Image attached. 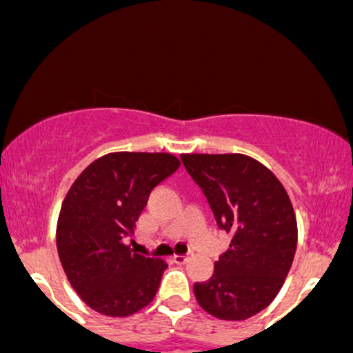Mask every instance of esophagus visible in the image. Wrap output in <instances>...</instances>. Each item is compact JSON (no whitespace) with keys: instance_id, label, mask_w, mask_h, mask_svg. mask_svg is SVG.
Instances as JSON below:
<instances>
[{"instance_id":"34e87169","label":"esophagus","mask_w":353,"mask_h":353,"mask_svg":"<svg viewBox=\"0 0 353 353\" xmlns=\"http://www.w3.org/2000/svg\"><path fill=\"white\" fill-rule=\"evenodd\" d=\"M192 256H193V251H188L185 256H173V261H175L176 264H185Z\"/></svg>"}]
</instances>
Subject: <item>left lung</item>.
<instances>
[{
	"instance_id": "1",
	"label": "left lung",
	"mask_w": 353,
	"mask_h": 353,
	"mask_svg": "<svg viewBox=\"0 0 353 353\" xmlns=\"http://www.w3.org/2000/svg\"><path fill=\"white\" fill-rule=\"evenodd\" d=\"M205 195L230 249L212 278L195 283L199 305L221 320H248L276 298L293 264L298 227L293 205L266 166L244 154H181Z\"/></svg>"
}]
</instances>
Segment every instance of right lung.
Masks as SVG:
<instances>
[{
  "instance_id": "obj_1",
  "label": "right lung",
  "mask_w": 353,
  "mask_h": 353,
  "mask_svg": "<svg viewBox=\"0 0 353 353\" xmlns=\"http://www.w3.org/2000/svg\"><path fill=\"white\" fill-rule=\"evenodd\" d=\"M180 168L166 153H111L89 165L63 200L57 225L60 263L92 310L130 316L153 301L168 268L138 254L134 223L151 192Z\"/></svg>"
}]
</instances>
